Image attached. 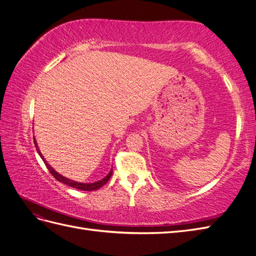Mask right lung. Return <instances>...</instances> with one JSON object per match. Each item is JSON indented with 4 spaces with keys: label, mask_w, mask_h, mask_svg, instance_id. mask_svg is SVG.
Listing matches in <instances>:
<instances>
[{
    "label": "right lung",
    "mask_w": 256,
    "mask_h": 256,
    "mask_svg": "<svg viewBox=\"0 0 256 256\" xmlns=\"http://www.w3.org/2000/svg\"><path fill=\"white\" fill-rule=\"evenodd\" d=\"M34 143H35V147H36V150H37V152L40 154V158L42 159V161L44 162L46 166L48 168L49 172L54 176V178H56V180H58V182H63V184H67V186H70V187H72V188L79 189V190H83V191H94V190H97V189H99V188H102L104 184H106L108 182V180H110V177H111V175H112V173H113L112 168H111V170H110V172H109V174H108L106 177H104L102 180H98V182H95L84 184V182H78L72 180H69V178L64 177L63 175L58 174V173L56 171V170H54L53 168H51V166H50V164H47V161L44 160V156H42V154L40 152V150H38V145H37V142H36V140H35V138H34Z\"/></svg>",
    "instance_id": "obj_1"
}]
</instances>
